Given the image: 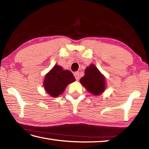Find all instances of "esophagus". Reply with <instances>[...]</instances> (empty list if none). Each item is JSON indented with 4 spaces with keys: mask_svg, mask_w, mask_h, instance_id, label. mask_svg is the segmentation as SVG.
Listing matches in <instances>:
<instances>
[{
    "mask_svg": "<svg viewBox=\"0 0 149 149\" xmlns=\"http://www.w3.org/2000/svg\"><path fill=\"white\" fill-rule=\"evenodd\" d=\"M74 76L75 77V79L78 81L79 79V72H75L74 73Z\"/></svg>",
    "mask_w": 149,
    "mask_h": 149,
    "instance_id": "1",
    "label": "esophagus"
}]
</instances>
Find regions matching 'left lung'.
Listing matches in <instances>:
<instances>
[{"label": "left lung", "instance_id": "left-lung-1", "mask_svg": "<svg viewBox=\"0 0 149 149\" xmlns=\"http://www.w3.org/2000/svg\"><path fill=\"white\" fill-rule=\"evenodd\" d=\"M80 83L92 95L98 96L104 91L106 77L94 64H90L85 70V75L80 79Z\"/></svg>", "mask_w": 149, "mask_h": 149}]
</instances>
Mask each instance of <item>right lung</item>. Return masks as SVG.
<instances>
[{
  "label": "right lung",
  "mask_w": 149,
  "mask_h": 149,
  "mask_svg": "<svg viewBox=\"0 0 149 149\" xmlns=\"http://www.w3.org/2000/svg\"><path fill=\"white\" fill-rule=\"evenodd\" d=\"M75 80L74 75L70 70H65L56 64L45 75L43 87L48 94L56 98L62 94L68 84Z\"/></svg>",
  "instance_id": "obj_1"
}]
</instances>
